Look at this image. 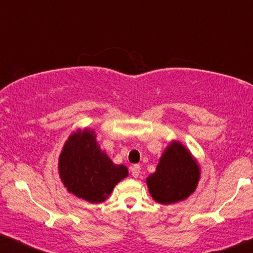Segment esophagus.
<instances>
[{
  "instance_id": "obj_1",
  "label": "esophagus",
  "mask_w": 253,
  "mask_h": 253,
  "mask_svg": "<svg viewBox=\"0 0 253 253\" xmlns=\"http://www.w3.org/2000/svg\"><path fill=\"white\" fill-rule=\"evenodd\" d=\"M139 174H141V166L134 165L133 167H131V175H133V177H135V178H137Z\"/></svg>"
}]
</instances>
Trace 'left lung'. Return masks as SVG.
Instances as JSON below:
<instances>
[{
    "label": "left lung",
    "instance_id": "left-lung-1",
    "mask_svg": "<svg viewBox=\"0 0 253 253\" xmlns=\"http://www.w3.org/2000/svg\"><path fill=\"white\" fill-rule=\"evenodd\" d=\"M200 167L179 141H172L161 154L156 171L146 178L151 197L161 205H171L187 199L200 179Z\"/></svg>",
    "mask_w": 253,
    "mask_h": 253
}]
</instances>
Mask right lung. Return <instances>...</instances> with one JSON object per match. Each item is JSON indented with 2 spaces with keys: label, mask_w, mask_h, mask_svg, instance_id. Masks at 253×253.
I'll return each instance as SVG.
<instances>
[{
  "label": "right lung",
  "mask_w": 253,
  "mask_h": 253,
  "mask_svg": "<svg viewBox=\"0 0 253 253\" xmlns=\"http://www.w3.org/2000/svg\"><path fill=\"white\" fill-rule=\"evenodd\" d=\"M59 175L69 193L90 203L105 201L120 180L128 176L125 165H116L101 150L94 129H77L59 157Z\"/></svg>",
  "instance_id": "add662e5"
}]
</instances>
